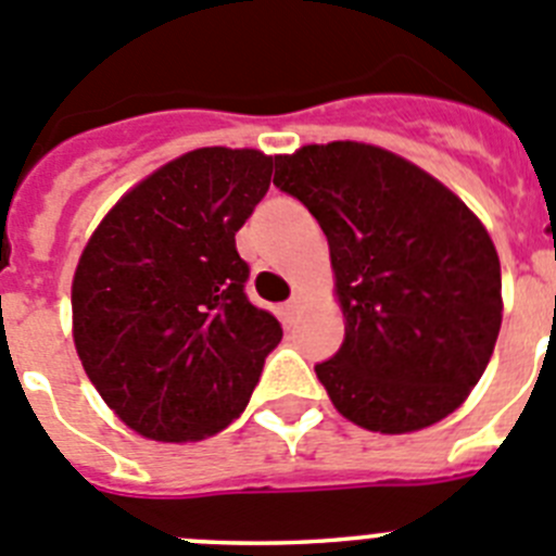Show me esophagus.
Segmentation results:
<instances>
[{"mask_svg": "<svg viewBox=\"0 0 556 556\" xmlns=\"http://www.w3.org/2000/svg\"><path fill=\"white\" fill-rule=\"evenodd\" d=\"M299 309H302V296H290L288 302H285V318L293 321V318L299 315Z\"/></svg>", "mask_w": 556, "mask_h": 556, "instance_id": "34e87169", "label": "esophagus"}]
</instances>
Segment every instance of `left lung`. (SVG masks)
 <instances>
[{"label":"left lung","mask_w":556,"mask_h":556,"mask_svg":"<svg viewBox=\"0 0 556 556\" xmlns=\"http://www.w3.org/2000/svg\"><path fill=\"white\" fill-rule=\"evenodd\" d=\"M274 185L329 241L346 338L315 365L340 415L371 432L432 427L465 402L502 329L488 229L446 185L379 147L277 157Z\"/></svg>","instance_id":"1"}]
</instances>
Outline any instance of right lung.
Instances as JSON below:
<instances>
[{
	"mask_svg": "<svg viewBox=\"0 0 556 556\" xmlns=\"http://www.w3.org/2000/svg\"><path fill=\"white\" fill-rule=\"evenodd\" d=\"M277 157L207 147L110 210L72 285L74 346L108 407L143 438L188 443L247 409L282 327L247 296L235 232Z\"/></svg>",
	"mask_w": 556,
	"mask_h": 556,
	"instance_id": "right-lung-1",
	"label": "right lung"
}]
</instances>
